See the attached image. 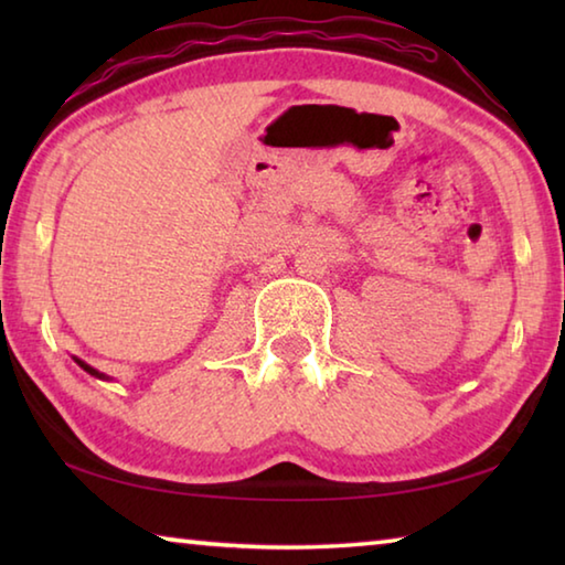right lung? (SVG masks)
Here are the masks:
<instances>
[{"mask_svg": "<svg viewBox=\"0 0 565 565\" xmlns=\"http://www.w3.org/2000/svg\"><path fill=\"white\" fill-rule=\"evenodd\" d=\"M76 363H79V366H82L84 371H89V374H92V376H99V379H102V374H99V371H97V369H92V366H89V363H84V361H79V359H76Z\"/></svg>", "mask_w": 565, "mask_h": 565, "instance_id": "add662e5", "label": "right lung"}]
</instances>
